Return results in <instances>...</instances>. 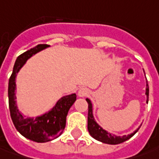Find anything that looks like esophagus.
I'll list each match as a JSON object with an SVG mask.
<instances>
[{
	"mask_svg": "<svg viewBox=\"0 0 159 159\" xmlns=\"http://www.w3.org/2000/svg\"><path fill=\"white\" fill-rule=\"evenodd\" d=\"M88 94H89V90L86 89V88H81L78 90V96L81 97V98L87 96Z\"/></svg>",
	"mask_w": 159,
	"mask_h": 159,
	"instance_id": "34e87169",
	"label": "esophagus"
}]
</instances>
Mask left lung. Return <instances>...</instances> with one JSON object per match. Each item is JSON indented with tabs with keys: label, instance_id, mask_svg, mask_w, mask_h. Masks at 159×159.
Returning a JSON list of instances; mask_svg holds the SVG:
<instances>
[{
	"label": "left lung",
	"instance_id": "left-lung-1",
	"mask_svg": "<svg viewBox=\"0 0 159 159\" xmlns=\"http://www.w3.org/2000/svg\"><path fill=\"white\" fill-rule=\"evenodd\" d=\"M144 71V70H143ZM146 96H147V103L149 101V85H148V82L146 79V92H145ZM86 101L88 103V130L90 134L94 138V139L98 140L99 142H102L104 143H107V144H119L125 141L129 140L134 135L138 129H140V126L138 129L133 133L128 135H123V136H117V135H113V134L108 133L107 130L103 129L95 121V119L93 117V113H92V104L89 98H86Z\"/></svg>",
	"mask_w": 159,
	"mask_h": 159
}]
</instances>
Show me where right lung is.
Instances as JSON below:
<instances>
[{
    "mask_svg": "<svg viewBox=\"0 0 159 159\" xmlns=\"http://www.w3.org/2000/svg\"><path fill=\"white\" fill-rule=\"evenodd\" d=\"M48 47V45H38L19 55L16 60L13 72L8 81V106L12 121L20 134L25 138L37 143H47L57 138L62 134L69 108L76 100V94L75 93L62 97L49 112L35 119L25 118L19 112L16 101V74L29 58Z\"/></svg>",
    "mask_w": 159,
    "mask_h": 159,
    "instance_id": "add662e5",
    "label": "right lung"
}]
</instances>
